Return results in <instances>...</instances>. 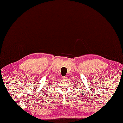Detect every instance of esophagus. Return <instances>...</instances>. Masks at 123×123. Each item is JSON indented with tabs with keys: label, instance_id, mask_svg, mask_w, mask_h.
<instances>
[{
	"label": "esophagus",
	"instance_id": "obj_1",
	"mask_svg": "<svg viewBox=\"0 0 123 123\" xmlns=\"http://www.w3.org/2000/svg\"><path fill=\"white\" fill-rule=\"evenodd\" d=\"M62 79H67V76H62Z\"/></svg>",
	"mask_w": 123,
	"mask_h": 123
}]
</instances>
